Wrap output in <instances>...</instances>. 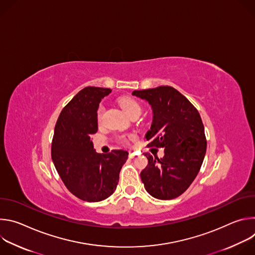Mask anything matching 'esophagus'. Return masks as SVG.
<instances>
[{
  "instance_id": "1",
  "label": "esophagus",
  "mask_w": 255,
  "mask_h": 255,
  "mask_svg": "<svg viewBox=\"0 0 255 255\" xmlns=\"http://www.w3.org/2000/svg\"><path fill=\"white\" fill-rule=\"evenodd\" d=\"M128 156H129L130 158H134V157H135V153H134V152H132V151H129Z\"/></svg>"
}]
</instances>
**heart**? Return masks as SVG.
Wrapping results in <instances>:
<instances>
[{
    "label": "heart",
    "mask_w": 255,
    "mask_h": 255,
    "mask_svg": "<svg viewBox=\"0 0 255 255\" xmlns=\"http://www.w3.org/2000/svg\"><path fill=\"white\" fill-rule=\"evenodd\" d=\"M118 103L122 107L123 110L130 117L141 113V106H140V104L135 99H133L131 97H121V98H119ZM103 113H104V106L101 104L98 107V110H97V120H98V122H101V120L103 118ZM119 139L124 144L128 143V137L125 136V135L120 136Z\"/></svg>",
    "instance_id": "obj_1"
}]
</instances>
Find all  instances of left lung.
<instances>
[{"mask_svg":"<svg viewBox=\"0 0 255 255\" xmlns=\"http://www.w3.org/2000/svg\"><path fill=\"white\" fill-rule=\"evenodd\" d=\"M146 100L153 110L150 130L145 135L148 147L164 149L158 158L145 152L148 164L141 173L144 188L152 197L171 200L191 186L202 166L207 140L196 107L169 86L134 91Z\"/></svg>","mask_w":255,"mask_h":255,"instance_id":"obj_1","label":"left lung"}]
</instances>
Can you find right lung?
<instances>
[{"label":"right lung","instance_id":"1","mask_svg":"<svg viewBox=\"0 0 255 255\" xmlns=\"http://www.w3.org/2000/svg\"><path fill=\"white\" fill-rule=\"evenodd\" d=\"M110 89L87 87L62 109L51 143V158L67 190L86 202L110 197L119 181L128 152L114 149L107 154L94 150L91 136L98 131L97 110Z\"/></svg>","mask_w":255,"mask_h":255}]
</instances>
